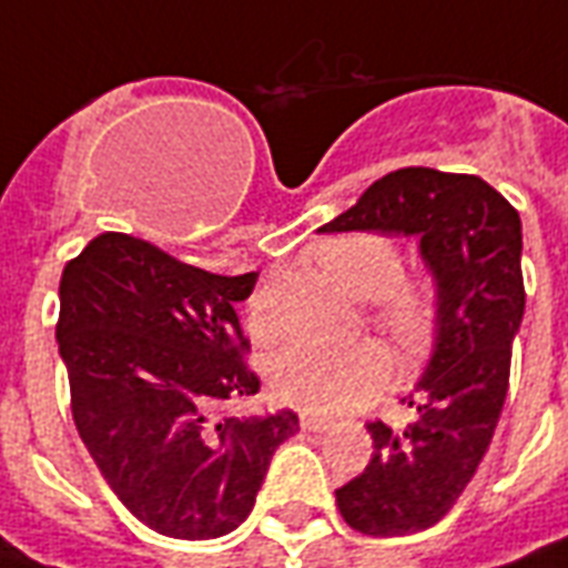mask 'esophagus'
Segmentation results:
<instances>
[{"mask_svg": "<svg viewBox=\"0 0 568 568\" xmlns=\"http://www.w3.org/2000/svg\"><path fill=\"white\" fill-rule=\"evenodd\" d=\"M301 428L303 432H315V435H322V432H327V423L324 419H315V417H301Z\"/></svg>", "mask_w": 568, "mask_h": 568, "instance_id": "34e87169", "label": "esophagus"}]
</instances>
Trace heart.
Returning a JSON list of instances; mask_svg holds the SVG:
<instances>
[{"label":"heart","mask_w":568,"mask_h":568,"mask_svg":"<svg viewBox=\"0 0 568 568\" xmlns=\"http://www.w3.org/2000/svg\"><path fill=\"white\" fill-rule=\"evenodd\" d=\"M324 271L363 301H378L375 318L402 345H417L432 327V297L426 288L402 280V253L389 237L375 232L336 237L322 255ZM253 327L274 339L276 318L271 292L253 303ZM393 378V366L375 342L345 348L297 345L280 354L271 372L276 399L315 417H339L378 396Z\"/></svg>","instance_id":"1"}]
</instances>
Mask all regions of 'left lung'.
<instances>
[{
    "label": "left lung",
    "instance_id": "8db88e82",
    "mask_svg": "<svg viewBox=\"0 0 568 568\" xmlns=\"http://www.w3.org/2000/svg\"><path fill=\"white\" fill-rule=\"evenodd\" d=\"M318 232L419 237L438 283V336L402 428L369 423L372 458L336 488L345 525L405 536L438 525L486 456L525 315L521 216L479 175L408 166L375 181Z\"/></svg>",
    "mask_w": 568,
    "mask_h": 568
}]
</instances>
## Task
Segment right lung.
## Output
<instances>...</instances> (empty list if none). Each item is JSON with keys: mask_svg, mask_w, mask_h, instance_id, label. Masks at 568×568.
I'll use <instances>...</instances> for the list:
<instances>
[{"mask_svg": "<svg viewBox=\"0 0 568 568\" xmlns=\"http://www.w3.org/2000/svg\"><path fill=\"white\" fill-rule=\"evenodd\" d=\"M258 274L220 276L103 232L62 271L55 342L94 465L133 518L172 539L232 534L294 410L241 417L258 375L235 306Z\"/></svg>", "mask_w": 568, "mask_h": 568, "instance_id": "add662e5", "label": "right lung"}]
</instances>
